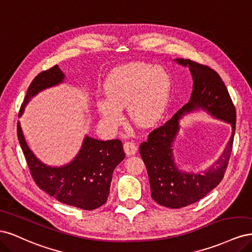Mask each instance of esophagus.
Returning a JSON list of instances; mask_svg holds the SVG:
<instances>
[{
    "mask_svg": "<svg viewBox=\"0 0 252 252\" xmlns=\"http://www.w3.org/2000/svg\"><path fill=\"white\" fill-rule=\"evenodd\" d=\"M138 147L133 142H125L124 143V151L127 156H133L135 155Z\"/></svg>",
    "mask_w": 252,
    "mask_h": 252,
    "instance_id": "esophagus-1",
    "label": "esophagus"
}]
</instances>
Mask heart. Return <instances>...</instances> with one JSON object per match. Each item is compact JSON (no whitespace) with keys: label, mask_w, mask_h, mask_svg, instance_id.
Wrapping results in <instances>:
<instances>
[{"label":"heart","mask_w":252,"mask_h":252,"mask_svg":"<svg viewBox=\"0 0 252 252\" xmlns=\"http://www.w3.org/2000/svg\"><path fill=\"white\" fill-rule=\"evenodd\" d=\"M172 82L169 72L161 66L131 62L121 65L106 78L103 90L106 98L96 103L105 123L112 127L123 119L122 108L139 127H151L163 117L168 106Z\"/></svg>","instance_id":"1"}]
</instances>
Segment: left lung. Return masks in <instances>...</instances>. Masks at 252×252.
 I'll return each instance as SVG.
<instances>
[{
	"mask_svg": "<svg viewBox=\"0 0 252 252\" xmlns=\"http://www.w3.org/2000/svg\"><path fill=\"white\" fill-rule=\"evenodd\" d=\"M174 61L189 68L193 80L191 96L169 121L149 133L148 140L140 145V154L147 168L151 197L158 205L177 209L200 201L224 178L232 150L236 117L229 93L217 71L191 60ZM199 109L229 123L233 132L223 154L209 170L189 174L177 168L172 147L181 117Z\"/></svg>",
	"mask_w": 252,
	"mask_h": 252,
	"instance_id": "left-lung-1",
	"label": "left lung"
}]
</instances>
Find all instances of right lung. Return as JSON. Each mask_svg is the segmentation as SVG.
<instances>
[{"instance_id": "obj_1", "label": "right lung", "mask_w": 252, "mask_h": 252, "mask_svg": "<svg viewBox=\"0 0 252 252\" xmlns=\"http://www.w3.org/2000/svg\"><path fill=\"white\" fill-rule=\"evenodd\" d=\"M64 78L58 65L37 74L29 85L19 117L30 98L62 83ZM18 139L30 173L43 191L61 203L84 210L96 209L107 202L113 170L125 158L120 140L100 141L86 135L79 154L69 164L51 167L43 164L29 149L20 123Z\"/></svg>"}]
</instances>
